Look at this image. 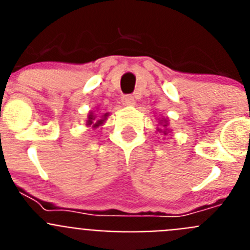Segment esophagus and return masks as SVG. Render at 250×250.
I'll use <instances>...</instances> for the list:
<instances>
[{
  "label": "esophagus",
  "mask_w": 250,
  "mask_h": 250,
  "mask_svg": "<svg viewBox=\"0 0 250 250\" xmlns=\"http://www.w3.org/2000/svg\"><path fill=\"white\" fill-rule=\"evenodd\" d=\"M121 103L124 106H134L135 105V100L132 98L131 95H124L123 99H121Z\"/></svg>",
  "instance_id": "esophagus-1"
}]
</instances>
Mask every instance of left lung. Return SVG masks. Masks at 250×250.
Instances as JSON below:
<instances>
[{
  "label": "left lung",
  "instance_id": "8db88e82",
  "mask_svg": "<svg viewBox=\"0 0 250 250\" xmlns=\"http://www.w3.org/2000/svg\"><path fill=\"white\" fill-rule=\"evenodd\" d=\"M158 120H159V125H160V127H158L156 131H158L160 135L167 136L169 132L173 131V130L169 129V120H167V119L163 118V119H158Z\"/></svg>",
  "mask_w": 250,
  "mask_h": 250
}]
</instances>
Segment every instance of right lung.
<instances>
[{"instance_id": "right-lung-1", "label": "right lung", "mask_w": 250, "mask_h": 250, "mask_svg": "<svg viewBox=\"0 0 250 250\" xmlns=\"http://www.w3.org/2000/svg\"><path fill=\"white\" fill-rule=\"evenodd\" d=\"M109 118V112L105 114H95V112L90 111L86 119V126H91L92 129H98V127L103 126L104 123Z\"/></svg>"}]
</instances>
